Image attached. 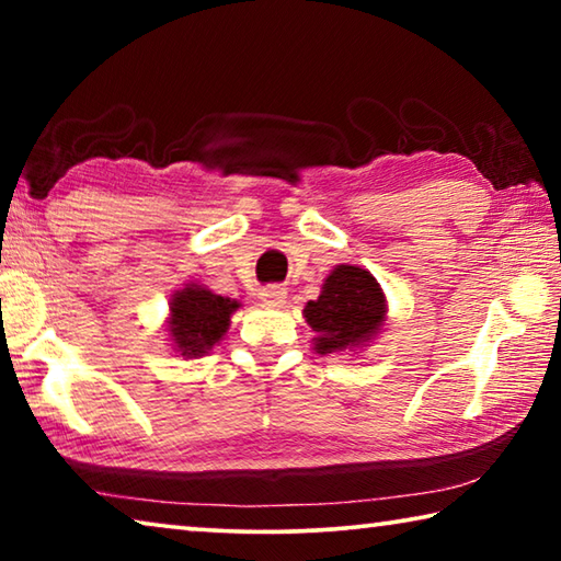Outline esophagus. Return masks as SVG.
Listing matches in <instances>:
<instances>
[{
	"instance_id": "34e87169",
	"label": "esophagus",
	"mask_w": 561,
	"mask_h": 561,
	"mask_svg": "<svg viewBox=\"0 0 561 561\" xmlns=\"http://www.w3.org/2000/svg\"><path fill=\"white\" fill-rule=\"evenodd\" d=\"M284 299H287V289L279 287V284H270V287L260 289V301L267 304V307H282Z\"/></svg>"
}]
</instances>
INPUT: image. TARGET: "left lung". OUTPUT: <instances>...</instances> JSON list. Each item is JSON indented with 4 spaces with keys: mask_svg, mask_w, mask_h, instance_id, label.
I'll return each mask as SVG.
<instances>
[{
    "mask_svg": "<svg viewBox=\"0 0 561 561\" xmlns=\"http://www.w3.org/2000/svg\"><path fill=\"white\" fill-rule=\"evenodd\" d=\"M304 319L317 331L314 351L321 356L364 346L386 321L381 284L371 272L339 264L324 279L319 299L307 301Z\"/></svg>",
    "mask_w": 561,
    "mask_h": 561,
    "instance_id": "obj_1",
    "label": "left lung"
}]
</instances>
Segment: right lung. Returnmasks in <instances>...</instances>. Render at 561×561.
Masks as SVG:
<instances>
[{
    "label": "right lung",
    "instance_id": "obj_1",
    "mask_svg": "<svg viewBox=\"0 0 561 561\" xmlns=\"http://www.w3.org/2000/svg\"><path fill=\"white\" fill-rule=\"evenodd\" d=\"M240 309L234 299L220 297L201 284H185L170 299L168 331L175 351L185 358L205 356L230 329V317Z\"/></svg>",
    "mask_w": 561,
    "mask_h": 561
}]
</instances>
